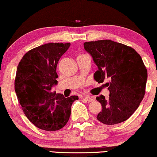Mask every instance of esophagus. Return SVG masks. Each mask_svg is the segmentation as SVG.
I'll return each instance as SVG.
<instances>
[{
    "label": "esophagus",
    "instance_id": "34e87169",
    "mask_svg": "<svg viewBox=\"0 0 157 157\" xmlns=\"http://www.w3.org/2000/svg\"><path fill=\"white\" fill-rule=\"evenodd\" d=\"M83 98L85 99L86 101H88V102H91V101H94V99L93 98L90 97V96H83Z\"/></svg>",
    "mask_w": 157,
    "mask_h": 157
}]
</instances>
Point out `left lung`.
Returning <instances> with one entry per match:
<instances>
[{
    "mask_svg": "<svg viewBox=\"0 0 157 157\" xmlns=\"http://www.w3.org/2000/svg\"><path fill=\"white\" fill-rule=\"evenodd\" d=\"M84 49L98 67L94 79L106 83L108 99L100 95L102 105L98 120L105 124L125 121L137 110L145 94L147 70L139 54L133 48L110 40L86 42Z\"/></svg>",
    "mask_w": 157,
    "mask_h": 157,
    "instance_id": "left-lung-1",
    "label": "left lung"
}]
</instances>
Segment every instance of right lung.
<instances>
[{"label": "right lung", "instance_id": "add662e5", "mask_svg": "<svg viewBox=\"0 0 157 157\" xmlns=\"http://www.w3.org/2000/svg\"><path fill=\"white\" fill-rule=\"evenodd\" d=\"M70 43H48L35 47L23 56L17 66L15 90L22 110L32 123L46 131L66 125L77 95L65 98L52 92L57 84L56 66Z\"/></svg>", "mask_w": 157, "mask_h": 157}]
</instances>
